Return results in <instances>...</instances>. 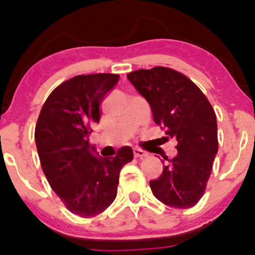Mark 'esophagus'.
<instances>
[{
	"label": "esophagus",
	"instance_id": "obj_1",
	"mask_svg": "<svg viewBox=\"0 0 255 255\" xmlns=\"http://www.w3.org/2000/svg\"><path fill=\"white\" fill-rule=\"evenodd\" d=\"M133 153H134V157L140 158V159H142V158L147 157V152L144 151V150H140V148H134Z\"/></svg>",
	"mask_w": 255,
	"mask_h": 255
}]
</instances>
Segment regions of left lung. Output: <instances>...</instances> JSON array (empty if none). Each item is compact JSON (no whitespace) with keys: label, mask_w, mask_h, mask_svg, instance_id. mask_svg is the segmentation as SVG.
Listing matches in <instances>:
<instances>
[{"label":"left lung","mask_w":255,"mask_h":255,"mask_svg":"<svg viewBox=\"0 0 255 255\" xmlns=\"http://www.w3.org/2000/svg\"><path fill=\"white\" fill-rule=\"evenodd\" d=\"M127 78L148 102L165 141H176V156L163 157L162 175L150 181L152 193L168 206L193 207L204 195L218 151L212 105L191 79L168 67L139 69Z\"/></svg>","instance_id":"obj_1"}]
</instances>
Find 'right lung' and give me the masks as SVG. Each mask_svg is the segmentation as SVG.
<instances>
[{
    "mask_svg": "<svg viewBox=\"0 0 255 255\" xmlns=\"http://www.w3.org/2000/svg\"><path fill=\"white\" fill-rule=\"evenodd\" d=\"M119 74L77 75L49 95L38 116L34 139L46 180L64 206L74 215L91 218L113 204L122 166L133 160L129 146L115 157L92 154L89 134L99 122L104 96Z\"/></svg>",
    "mask_w": 255,
    "mask_h": 255,
    "instance_id": "obj_1",
    "label": "right lung"
}]
</instances>
